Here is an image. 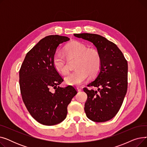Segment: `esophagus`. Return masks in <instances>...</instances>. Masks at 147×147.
I'll list each match as a JSON object with an SVG mask.
<instances>
[{
	"mask_svg": "<svg viewBox=\"0 0 147 147\" xmlns=\"http://www.w3.org/2000/svg\"><path fill=\"white\" fill-rule=\"evenodd\" d=\"M77 90H78V92H80V91H82V89L80 88H77Z\"/></svg>",
	"mask_w": 147,
	"mask_h": 147,
	"instance_id": "obj_1",
	"label": "esophagus"
}]
</instances>
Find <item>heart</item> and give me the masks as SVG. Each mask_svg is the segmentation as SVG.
<instances>
[{
  "label": "heart",
  "mask_w": 147,
  "mask_h": 147,
  "mask_svg": "<svg viewBox=\"0 0 147 147\" xmlns=\"http://www.w3.org/2000/svg\"><path fill=\"white\" fill-rule=\"evenodd\" d=\"M65 52L68 57H78L75 65L77 69L65 78L68 84L79 86L88 79L89 73L93 75L98 71L101 64V57L96 50L88 49L85 45L78 41H73L66 45ZM53 64L61 73L65 74L69 70L67 61L60 52H57L54 55Z\"/></svg>",
  "instance_id": "1"
}]
</instances>
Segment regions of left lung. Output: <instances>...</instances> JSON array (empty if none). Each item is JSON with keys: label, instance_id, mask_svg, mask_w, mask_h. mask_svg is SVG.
Listing matches in <instances>:
<instances>
[{"label": "left lung", "instance_id": "1", "mask_svg": "<svg viewBox=\"0 0 147 147\" xmlns=\"http://www.w3.org/2000/svg\"><path fill=\"white\" fill-rule=\"evenodd\" d=\"M93 43L101 57L99 71L95 80L84 88L88 95L84 111L88 119L104 122L113 119L119 111L127 89V62L117 45L96 34H74Z\"/></svg>", "mask_w": 147, "mask_h": 147}]
</instances>
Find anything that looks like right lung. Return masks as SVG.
Masks as SVG:
<instances>
[{"label":"right lung","mask_w":147,"mask_h":147,"mask_svg":"<svg viewBox=\"0 0 147 147\" xmlns=\"http://www.w3.org/2000/svg\"><path fill=\"white\" fill-rule=\"evenodd\" d=\"M69 40L59 35L45 37L26 54L20 68L23 102L31 115L44 125L63 121L67 117L68 104L78 93L71 86H59L63 79L53 64L59 45Z\"/></svg>","instance_id":"1"}]
</instances>
